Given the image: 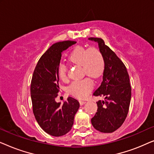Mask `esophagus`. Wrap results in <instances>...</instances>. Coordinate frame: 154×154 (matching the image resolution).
I'll list each match as a JSON object with an SVG mask.
<instances>
[{
	"label": "esophagus",
	"mask_w": 154,
	"mask_h": 154,
	"mask_svg": "<svg viewBox=\"0 0 154 154\" xmlns=\"http://www.w3.org/2000/svg\"><path fill=\"white\" fill-rule=\"evenodd\" d=\"M79 102H80V104H81V105H83L84 104H85V103H86V101H85V100H80Z\"/></svg>",
	"instance_id": "1"
}]
</instances>
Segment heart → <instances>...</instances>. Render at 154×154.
I'll return each instance as SVG.
<instances>
[{"instance_id":"obj_1","label":"heart","mask_w":154,"mask_h":154,"mask_svg":"<svg viewBox=\"0 0 154 154\" xmlns=\"http://www.w3.org/2000/svg\"><path fill=\"white\" fill-rule=\"evenodd\" d=\"M69 61L73 64L81 65L84 74L94 79L100 77L104 71V56L98 48L91 47L88 49L78 46L69 55ZM58 75L62 81L67 79L66 65L60 64L58 66ZM93 88V82L90 79L73 81L69 85V93L78 98H84Z\"/></svg>"}]
</instances>
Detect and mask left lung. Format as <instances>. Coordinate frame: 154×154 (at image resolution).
<instances>
[{
	"mask_svg": "<svg viewBox=\"0 0 154 154\" xmlns=\"http://www.w3.org/2000/svg\"><path fill=\"white\" fill-rule=\"evenodd\" d=\"M98 43L105 61L103 80L94 96H104L97 102V111L91 119L97 130L110 133L121 127L127 117L131 100L129 75L123 62L100 38H89Z\"/></svg>",
	"mask_w": 154,
	"mask_h": 154,
	"instance_id": "left-lung-1",
	"label": "left lung"
}]
</instances>
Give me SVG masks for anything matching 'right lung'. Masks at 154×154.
Instances as JSON below:
<instances>
[{
  "label": "right lung",
  "mask_w": 154,
  "mask_h": 154,
  "mask_svg": "<svg viewBox=\"0 0 154 154\" xmlns=\"http://www.w3.org/2000/svg\"><path fill=\"white\" fill-rule=\"evenodd\" d=\"M75 41L58 42L44 53L37 63L31 83V97L35 120L46 133L60 137L70 131L80 104L69 97L61 104L55 98L60 90L58 66L62 53Z\"/></svg>",
  "instance_id": "obj_1"
}]
</instances>
